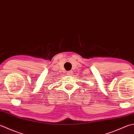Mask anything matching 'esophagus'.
<instances>
[{"label": "esophagus", "instance_id": "obj_1", "mask_svg": "<svg viewBox=\"0 0 134 134\" xmlns=\"http://www.w3.org/2000/svg\"><path fill=\"white\" fill-rule=\"evenodd\" d=\"M72 74V72L71 71H69L67 72V75H71Z\"/></svg>", "mask_w": 134, "mask_h": 134}]
</instances>
